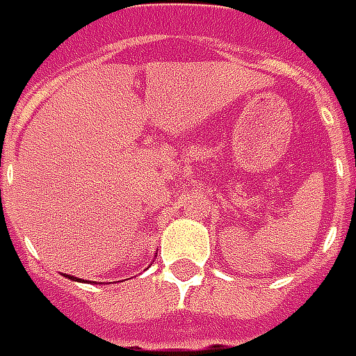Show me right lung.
<instances>
[{"instance_id":"obj_1","label":"right lung","mask_w":356,"mask_h":356,"mask_svg":"<svg viewBox=\"0 0 356 356\" xmlns=\"http://www.w3.org/2000/svg\"><path fill=\"white\" fill-rule=\"evenodd\" d=\"M65 277H69L71 281H81V280H76V277H73V275H65Z\"/></svg>"}]
</instances>
